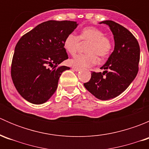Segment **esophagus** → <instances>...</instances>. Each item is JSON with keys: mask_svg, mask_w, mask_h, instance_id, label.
<instances>
[{"mask_svg": "<svg viewBox=\"0 0 149 149\" xmlns=\"http://www.w3.org/2000/svg\"><path fill=\"white\" fill-rule=\"evenodd\" d=\"M72 69H73L74 71H76V72H78L80 70V68H76V67H72Z\"/></svg>", "mask_w": 149, "mask_h": 149, "instance_id": "esophagus-1", "label": "esophagus"}]
</instances>
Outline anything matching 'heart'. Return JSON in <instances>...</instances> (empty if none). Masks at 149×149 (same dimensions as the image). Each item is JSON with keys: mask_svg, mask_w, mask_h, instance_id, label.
Listing matches in <instances>:
<instances>
[{"mask_svg": "<svg viewBox=\"0 0 149 149\" xmlns=\"http://www.w3.org/2000/svg\"><path fill=\"white\" fill-rule=\"evenodd\" d=\"M80 40L83 42H89L87 45V54H79L70 60L72 65L78 68H88L98 63L97 55L104 58L107 56L112 49V42L104 33L100 29L88 26L81 31L79 37L73 33L68 34L64 40L63 47L70 55H74L80 45Z\"/></svg>", "mask_w": 149, "mask_h": 149, "instance_id": "heart-1", "label": "heart"}]
</instances>
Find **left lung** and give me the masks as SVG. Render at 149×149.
<instances>
[{
	"label": "left lung",
	"instance_id": "1",
	"mask_svg": "<svg viewBox=\"0 0 149 149\" xmlns=\"http://www.w3.org/2000/svg\"><path fill=\"white\" fill-rule=\"evenodd\" d=\"M107 24L115 41L113 52L100 68L103 73L91 72L85 88L100 100H109L122 94L137 76L140 47L136 37L124 26L113 21L100 22Z\"/></svg>",
	"mask_w": 149,
	"mask_h": 149
}]
</instances>
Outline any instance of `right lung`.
<instances>
[{
  "label": "right lung",
  "mask_w": 149,
  "mask_h": 149,
  "mask_svg": "<svg viewBox=\"0 0 149 149\" xmlns=\"http://www.w3.org/2000/svg\"><path fill=\"white\" fill-rule=\"evenodd\" d=\"M79 24L72 21L45 22L21 37L14 49L11 78L16 90L29 102H46L56 91L68 58L63 47L66 36ZM51 67L52 69H49Z\"/></svg>",
  "instance_id": "right-lung-1"
}]
</instances>
